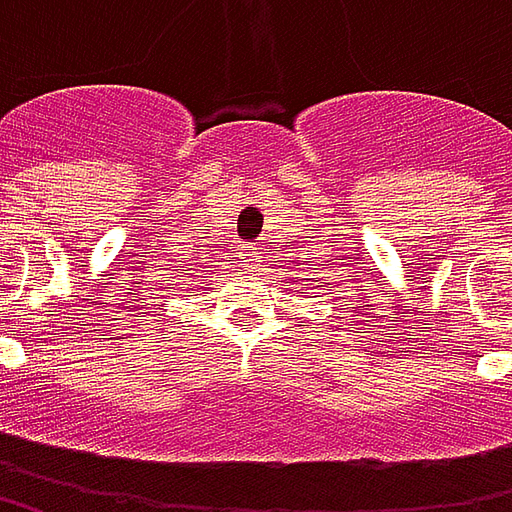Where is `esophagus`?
<instances>
[{
  "instance_id": "1",
  "label": "esophagus",
  "mask_w": 512,
  "mask_h": 512,
  "mask_svg": "<svg viewBox=\"0 0 512 512\" xmlns=\"http://www.w3.org/2000/svg\"><path fill=\"white\" fill-rule=\"evenodd\" d=\"M246 257H249V263H260V255H257V252H255V249H252V246L246 249Z\"/></svg>"
}]
</instances>
